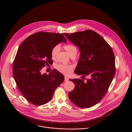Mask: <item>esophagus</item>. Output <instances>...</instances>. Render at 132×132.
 <instances>
[{"mask_svg":"<svg viewBox=\"0 0 132 132\" xmlns=\"http://www.w3.org/2000/svg\"><path fill=\"white\" fill-rule=\"evenodd\" d=\"M65 80V81H67L68 80V78L67 77L65 76V80Z\"/></svg>","mask_w":132,"mask_h":132,"instance_id":"esophagus-1","label":"esophagus"}]
</instances>
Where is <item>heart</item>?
<instances>
[{
    "label": "heart",
    "instance_id": "1",
    "mask_svg": "<svg viewBox=\"0 0 132 132\" xmlns=\"http://www.w3.org/2000/svg\"><path fill=\"white\" fill-rule=\"evenodd\" d=\"M63 47L67 51L70 57L73 55H76L77 53V48L75 45L72 44H67L64 45ZM60 50V47L59 45H55L53 47L51 53V57L53 60H55L57 58ZM56 68L60 72L66 75H70L72 72L74 68L72 65L65 64H60L56 66Z\"/></svg>",
    "mask_w": 132,
    "mask_h": 132
}]
</instances>
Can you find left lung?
<instances>
[{
  "mask_svg": "<svg viewBox=\"0 0 132 132\" xmlns=\"http://www.w3.org/2000/svg\"><path fill=\"white\" fill-rule=\"evenodd\" d=\"M65 35L80 50V59L74 71L82 75L84 79H69L75 87L69 93V98L79 107L90 108L101 101L114 78V53L103 37L94 31L87 30ZM86 76L89 78L84 81Z\"/></svg>",
  "mask_w": 132,
  "mask_h": 132,
  "instance_id": "8db88e82",
  "label": "left lung"
}]
</instances>
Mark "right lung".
Returning <instances> with one entry per match:
<instances>
[{
  "mask_svg": "<svg viewBox=\"0 0 132 132\" xmlns=\"http://www.w3.org/2000/svg\"><path fill=\"white\" fill-rule=\"evenodd\" d=\"M62 42H66L62 33L39 32L28 37L18 50L13 64V78L23 97L34 105L48 102L56 88L64 81L63 75L55 69L48 75L41 72L52 61L53 47Z\"/></svg>",
  "mask_w": 132,
  "mask_h": 132,
  "instance_id": "1",
  "label": "right lung"
}]
</instances>
